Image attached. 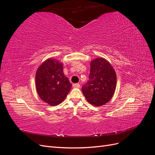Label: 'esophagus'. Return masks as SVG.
<instances>
[{"label": "esophagus", "mask_w": 155, "mask_h": 155, "mask_svg": "<svg viewBox=\"0 0 155 155\" xmlns=\"http://www.w3.org/2000/svg\"><path fill=\"white\" fill-rule=\"evenodd\" d=\"M74 88H79L80 87V85L79 83H74L72 85Z\"/></svg>", "instance_id": "obj_1"}]
</instances>
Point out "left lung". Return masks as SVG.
<instances>
[{"label":"left lung","instance_id":"8db88e82","mask_svg":"<svg viewBox=\"0 0 155 155\" xmlns=\"http://www.w3.org/2000/svg\"><path fill=\"white\" fill-rule=\"evenodd\" d=\"M116 74L107 59L97 58L91 61L89 81L82 87V92L88 103L100 107L109 102L116 87Z\"/></svg>","mask_w":155,"mask_h":155}]
</instances>
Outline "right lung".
<instances>
[{
	"label": "right lung",
	"mask_w": 155,
	"mask_h": 155,
	"mask_svg": "<svg viewBox=\"0 0 155 155\" xmlns=\"http://www.w3.org/2000/svg\"><path fill=\"white\" fill-rule=\"evenodd\" d=\"M35 85L41 99L51 106L63 102L72 87L63 72V64L59 60L48 58L37 70Z\"/></svg>",
	"instance_id": "add662e5"
}]
</instances>
